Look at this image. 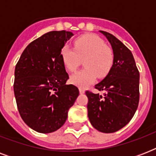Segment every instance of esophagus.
I'll use <instances>...</instances> for the list:
<instances>
[{
	"label": "esophagus",
	"mask_w": 156,
	"mask_h": 156,
	"mask_svg": "<svg viewBox=\"0 0 156 156\" xmlns=\"http://www.w3.org/2000/svg\"><path fill=\"white\" fill-rule=\"evenodd\" d=\"M79 92H80V94H83V93L85 92V90H84V89H83V88L79 87Z\"/></svg>",
	"instance_id": "esophagus-1"
}]
</instances>
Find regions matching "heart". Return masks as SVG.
I'll list each match as a JSON object with an SVG mask.
<instances>
[{"label": "heart", "mask_w": 156, "mask_h": 156, "mask_svg": "<svg viewBox=\"0 0 156 156\" xmlns=\"http://www.w3.org/2000/svg\"><path fill=\"white\" fill-rule=\"evenodd\" d=\"M74 48L66 45L61 56L65 68L74 72L83 61L86 68L70 77V83L80 87L92 84L96 77H106L114 62L112 50L106 46L104 40L95 34H86L78 37L73 42Z\"/></svg>", "instance_id": "b5f03b06"}]
</instances>
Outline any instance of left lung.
I'll return each instance as SVG.
<instances>
[{
	"mask_svg": "<svg viewBox=\"0 0 156 156\" xmlns=\"http://www.w3.org/2000/svg\"><path fill=\"white\" fill-rule=\"evenodd\" d=\"M111 44L114 62L108 74L95 86L104 96L86 91L90 124L103 133H114L130 121L139 102V71L131 51L110 33L100 30Z\"/></svg>",
	"mask_w": 156,
	"mask_h": 156,
	"instance_id": "left-lung-1",
	"label": "left lung"
}]
</instances>
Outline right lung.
Listing matches in <instances>:
<instances>
[{
    "mask_svg": "<svg viewBox=\"0 0 156 156\" xmlns=\"http://www.w3.org/2000/svg\"><path fill=\"white\" fill-rule=\"evenodd\" d=\"M73 33L50 31L28 44L16 65L13 91L23 121L39 133L57 130L79 90L66 85L69 75L61 52Z\"/></svg>",
    "mask_w": 156,
    "mask_h": 156,
    "instance_id": "right-lung-1",
    "label": "right lung"
}]
</instances>
